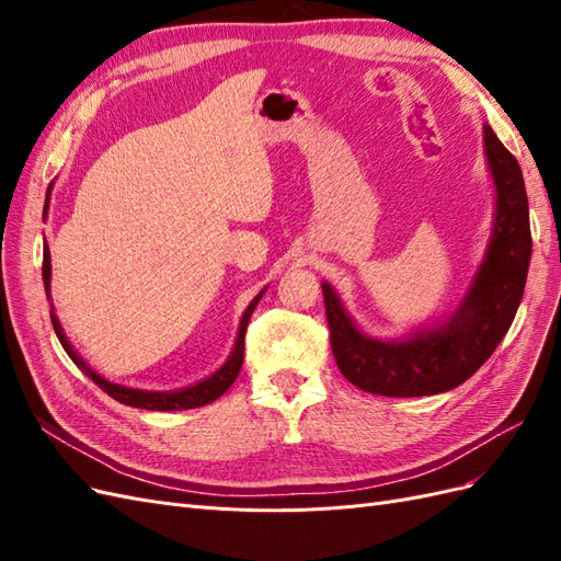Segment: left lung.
<instances>
[{
  "label": "left lung",
  "mask_w": 561,
  "mask_h": 561,
  "mask_svg": "<svg viewBox=\"0 0 561 561\" xmlns=\"http://www.w3.org/2000/svg\"><path fill=\"white\" fill-rule=\"evenodd\" d=\"M484 147L496 182L494 236L470 295L445 328L404 342H377L353 325L332 287L322 283L336 367L367 393L388 398L445 393L470 379L513 325L531 260L529 201L517 159L489 126H484Z\"/></svg>",
  "instance_id": "8db88e82"
}]
</instances>
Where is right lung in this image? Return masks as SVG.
Instances as JSON below:
<instances>
[{"label":"right lung","mask_w":561,"mask_h":561,"mask_svg":"<svg viewBox=\"0 0 561 561\" xmlns=\"http://www.w3.org/2000/svg\"><path fill=\"white\" fill-rule=\"evenodd\" d=\"M50 192V186H48ZM46 208H48V198H46ZM46 208H44V215H46ZM42 276H44V287H46V297H50L48 293V283H50V254H48V248L44 250V262H42ZM262 299V293L252 299L250 307L245 309L243 318H241V328H239V339H236V346H233V353L229 355V360L219 367L213 377L203 379L201 383L196 386H190L184 390H175V393H151V390H138V388H126V386H118V383H110L105 381L100 375H95V371L83 363L77 351L72 348V344L67 342L65 334H62V328L60 322L56 318V313L50 311V322H54V330L60 339V344L65 348V353L70 355L72 363L83 371V375L91 377L95 386H100L105 390V393L110 398H114L116 402L122 404H128V407H140V410H151V412H175V410H192V407H203L208 404L213 400H217L222 393H227L229 386L236 381V377H239L241 371V365H243V348H245V330H248V320L254 311V307H257V301Z\"/></svg>","instance_id":"add662e5"}]
</instances>
